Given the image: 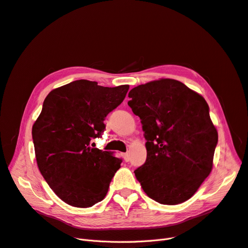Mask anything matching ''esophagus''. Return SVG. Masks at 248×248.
<instances>
[{
	"label": "esophagus",
	"instance_id": "34e87169",
	"mask_svg": "<svg viewBox=\"0 0 248 248\" xmlns=\"http://www.w3.org/2000/svg\"><path fill=\"white\" fill-rule=\"evenodd\" d=\"M123 157H124V161L125 162H129L130 161V157H129V155H128V153H125L122 155Z\"/></svg>",
	"mask_w": 248,
	"mask_h": 248
}]
</instances>
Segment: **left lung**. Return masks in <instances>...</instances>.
<instances>
[{
	"instance_id": "obj_1",
	"label": "left lung",
	"mask_w": 248,
	"mask_h": 248,
	"mask_svg": "<svg viewBox=\"0 0 248 248\" xmlns=\"http://www.w3.org/2000/svg\"><path fill=\"white\" fill-rule=\"evenodd\" d=\"M128 96L146 140V161L134 171L136 179L158 203L189 200L213 168L217 132L209 105L174 79L138 85Z\"/></svg>"
}]
</instances>
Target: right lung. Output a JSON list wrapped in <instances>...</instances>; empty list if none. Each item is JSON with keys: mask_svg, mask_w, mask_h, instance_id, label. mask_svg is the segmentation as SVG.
<instances>
[{"mask_svg": "<svg viewBox=\"0 0 248 248\" xmlns=\"http://www.w3.org/2000/svg\"><path fill=\"white\" fill-rule=\"evenodd\" d=\"M129 85L104 87L76 80L45 98L32 126L38 169L66 203L90 207L105 199L122 158L91 145L105 131L107 115L120 105Z\"/></svg>", "mask_w": 248, "mask_h": 248, "instance_id": "obj_1", "label": "right lung"}]
</instances>
